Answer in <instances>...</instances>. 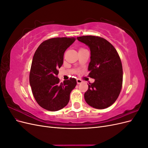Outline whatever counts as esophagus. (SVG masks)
<instances>
[{
	"label": "esophagus",
	"mask_w": 148,
	"mask_h": 148,
	"mask_svg": "<svg viewBox=\"0 0 148 148\" xmlns=\"http://www.w3.org/2000/svg\"><path fill=\"white\" fill-rule=\"evenodd\" d=\"M77 82L78 84H79V83H82L83 82V81H82V80L81 79L77 78Z\"/></svg>",
	"instance_id": "esophagus-1"
}]
</instances>
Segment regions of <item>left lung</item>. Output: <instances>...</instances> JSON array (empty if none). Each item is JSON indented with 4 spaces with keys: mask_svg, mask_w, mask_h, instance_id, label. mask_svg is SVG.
I'll return each mask as SVG.
<instances>
[{
    "mask_svg": "<svg viewBox=\"0 0 148 148\" xmlns=\"http://www.w3.org/2000/svg\"><path fill=\"white\" fill-rule=\"evenodd\" d=\"M77 39L90 49L89 76L95 79L88 84L84 99L94 108L106 109L115 102L122 89L123 69L120 58L114 47L104 38L83 36Z\"/></svg>",
    "mask_w": 148,
    "mask_h": 148,
    "instance_id": "left-lung-1",
    "label": "left lung"
}]
</instances>
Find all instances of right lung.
Masks as SVG:
<instances>
[{
	"label": "right lung",
	"mask_w": 148,
	"mask_h": 148,
	"mask_svg": "<svg viewBox=\"0 0 148 148\" xmlns=\"http://www.w3.org/2000/svg\"><path fill=\"white\" fill-rule=\"evenodd\" d=\"M75 38H54L40 44L36 51L29 73V84L38 104L43 109L57 111L69 102L70 95L77 85L74 78L60 83L58 69L63 64L64 52Z\"/></svg>",
	"instance_id": "right-lung-1"
}]
</instances>
